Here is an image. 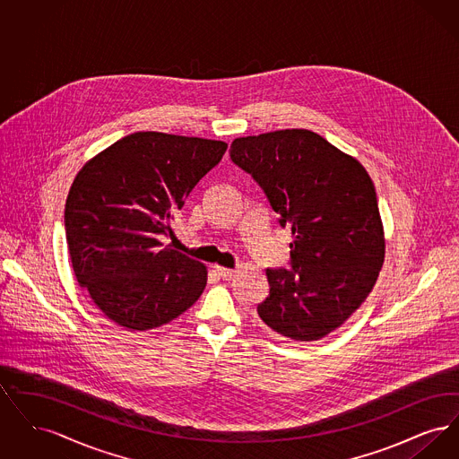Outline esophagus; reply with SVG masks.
I'll return each instance as SVG.
<instances>
[{
    "label": "esophagus",
    "mask_w": 459,
    "mask_h": 459,
    "mask_svg": "<svg viewBox=\"0 0 459 459\" xmlns=\"http://www.w3.org/2000/svg\"><path fill=\"white\" fill-rule=\"evenodd\" d=\"M215 273L223 281H230L236 275L234 268H225V266H215Z\"/></svg>",
    "instance_id": "34e87169"
}]
</instances>
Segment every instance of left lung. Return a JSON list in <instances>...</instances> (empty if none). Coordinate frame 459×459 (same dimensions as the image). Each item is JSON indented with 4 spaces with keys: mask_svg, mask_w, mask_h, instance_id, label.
I'll return each mask as SVG.
<instances>
[{
    "mask_svg": "<svg viewBox=\"0 0 459 459\" xmlns=\"http://www.w3.org/2000/svg\"><path fill=\"white\" fill-rule=\"evenodd\" d=\"M230 158L253 175L290 229L292 270H266V327L320 341L365 303L385 258L375 186L351 154L307 129L234 139Z\"/></svg>",
    "mask_w": 459,
    "mask_h": 459,
    "instance_id": "1",
    "label": "left lung"
}]
</instances>
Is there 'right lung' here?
Here are the masks:
<instances>
[{
  "instance_id": "obj_1",
  "label": "right lung",
  "mask_w": 459,
  "mask_h": 459,
  "mask_svg": "<svg viewBox=\"0 0 459 459\" xmlns=\"http://www.w3.org/2000/svg\"><path fill=\"white\" fill-rule=\"evenodd\" d=\"M227 143L134 132L92 156L65 203L66 246L77 282L120 327L150 330L180 316L203 294L208 268L160 234Z\"/></svg>"
}]
</instances>
